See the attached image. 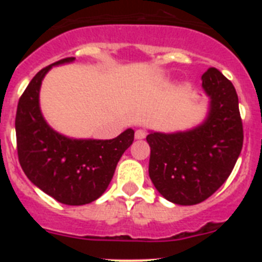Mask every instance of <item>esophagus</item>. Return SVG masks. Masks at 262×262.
<instances>
[{"instance_id":"1","label":"esophagus","mask_w":262,"mask_h":262,"mask_svg":"<svg viewBox=\"0 0 262 262\" xmlns=\"http://www.w3.org/2000/svg\"><path fill=\"white\" fill-rule=\"evenodd\" d=\"M147 136V131L143 128H139L135 131V138L136 139H144Z\"/></svg>"}]
</instances>
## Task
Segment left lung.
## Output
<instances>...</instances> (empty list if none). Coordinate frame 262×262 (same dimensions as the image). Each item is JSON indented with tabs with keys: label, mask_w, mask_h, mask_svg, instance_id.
Instances as JSON below:
<instances>
[{
	"label": "left lung",
	"mask_w": 262,
	"mask_h": 262,
	"mask_svg": "<svg viewBox=\"0 0 262 262\" xmlns=\"http://www.w3.org/2000/svg\"><path fill=\"white\" fill-rule=\"evenodd\" d=\"M202 86L211 98L202 126L147 136L149 177L159 193L176 205H196L211 196L230 177L243 148L239 98L232 82L211 67L203 73Z\"/></svg>",
	"instance_id": "8db88e82"
}]
</instances>
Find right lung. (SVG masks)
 Returning a JSON list of instances; mask_svg holds the SVG:
<instances>
[{
  "instance_id": "1",
  "label": "right lung",
  "mask_w": 262,
  "mask_h": 262,
  "mask_svg": "<svg viewBox=\"0 0 262 262\" xmlns=\"http://www.w3.org/2000/svg\"><path fill=\"white\" fill-rule=\"evenodd\" d=\"M66 57L39 71L18 101L15 115L18 160L30 181L60 203L86 205L102 195L115 168L134 142L128 128L111 140H73L53 131L41 117L39 89L52 66L73 61Z\"/></svg>"
}]
</instances>
